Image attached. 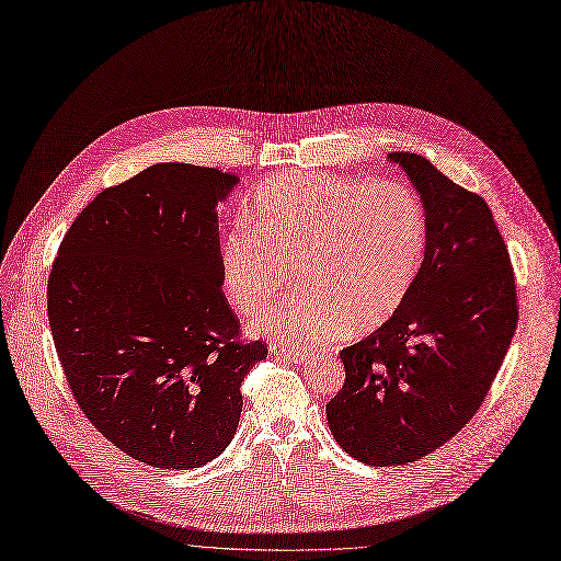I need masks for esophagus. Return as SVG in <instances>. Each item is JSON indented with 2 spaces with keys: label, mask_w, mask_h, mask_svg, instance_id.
<instances>
[{
  "label": "esophagus",
  "mask_w": 561,
  "mask_h": 561,
  "mask_svg": "<svg viewBox=\"0 0 561 561\" xmlns=\"http://www.w3.org/2000/svg\"><path fill=\"white\" fill-rule=\"evenodd\" d=\"M271 351H273L275 355H279L282 359H286V362H296V364H300V362H305V359H307V351H302V348H296V346H286V344H273V346H271Z\"/></svg>",
  "instance_id": "1"
}]
</instances>
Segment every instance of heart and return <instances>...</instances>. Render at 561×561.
Segmentation results:
<instances>
[{
	"label": "heart",
	"mask_w": 561,
	"mask_h": 561,
	"mask_svg": "<svg viewBox=\"0 0 561 561\" xmlns=\"http://www.w3.org/2000/svg\"><path fill=\"white\" fill-rule=\"evenodd\" d=\"M426 208L401 181L279 174L248 210V227L220 245L225 294L242 313L259 311L290 284L302 288L267 307L254 330L286 346H319L374 330L403 307L422 273Z\"/></svg>",
	"instance_id": "obj_1"
}]
</instances>
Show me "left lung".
I'll list each match as a JSON object with an SVG mask.
<instances>
[{"instance_id":"obj_1","label":"left lung","mask_w":561,"mask_h":561,"mask_svg":"<svg viewBox=\"0 0 561 561\" xmlns=\"http://www.w3.org/2000/svg\"><path fill=\"white\" fill-rule=\"evenodd\" d=\"M426 208V252L403 307L339 353L346 380L328 403L339 447L367 466H405L466 426L518 325L514 267L493 213L417 153H389Z\"/></svg>"}]
</instances>
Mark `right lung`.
Segmentation results:
<instances>
[{"mask_svg":"<svg viewBox=\"0 0 561 561\" xmlns=\"http://www.w3.org/2000/svg\"><path fill=\"white\" fill-rule=\"evenodd\" d=\"M238 176L160 162L103 190L70 225L47 319L87 420L146 466L202 468L236 433L240 382L267 357L242 341L220 275L217 204Z\"/></svg>","mask_w":561,"mask_h":561,"instance_id":"right-lung-1","label":"right lung"}]
</instances>
